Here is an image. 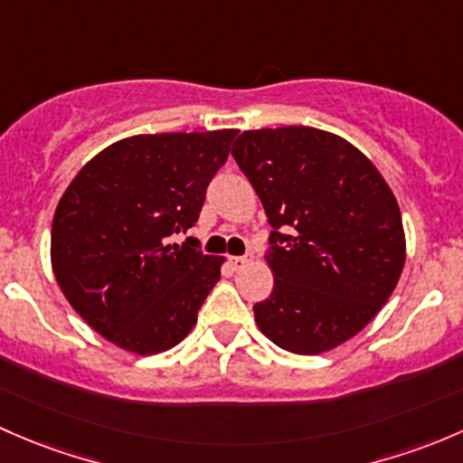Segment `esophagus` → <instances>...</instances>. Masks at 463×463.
I'll list each match as a JSON object with an SVG mask.
<instances>
[{
	"mask_svg": "<svg viewBox=\"0 0 463 463\" xmlns=\"http://www.w3.org/2000/svg\"><path fill=\"white\" fill-rule=\"evenodd\" d=\"M247 256H232L230 259V265L233 267V269H241V267H245L247 265Z\"/></svg>",
	"mask_w": 463,
	"mask_h": 463,
	"instance_id": "obj_1",
	"label": "esophagus"
}]
</instances>
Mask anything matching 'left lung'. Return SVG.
<instances>
[{
    "label": "left lung",
    "mask_w": 463,
    "mask_h": 463,
    "mask_svg": "<svg viewBox=\"0 0 463 463\" xmlns=\"http://www.w3.org/2000/svg\"><path fill=\"white\" fill-rule=\"evenodd\" d=\"M232 156L269 221V298L260 332L297 354H321L359 335L388 301L406 260L402 212L356 146L312 127L256 128Z\"/></svg>",
    "instance_id": "8db88e82"
}]
</instances>
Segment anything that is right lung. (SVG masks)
Returning a JSON list of instances; mask_svg holds the SVG:
<instances>
[{"label":"right lung","instance_id":"1","mask_svg":"<svg viewBox=\"0 0 463 463\" xmlns=\"http://www.w3.org/2000/svg\"><path fill=\"white\" fill-rule=\"evenodd\" d=\"M236 128L133 136L80 169L55 209L51 263L75 312L107 341L158 354L196 326L222 259L196 238L204 194Z\"/></svg>","mask_w":463,"mask_h":463}]
</instances>
